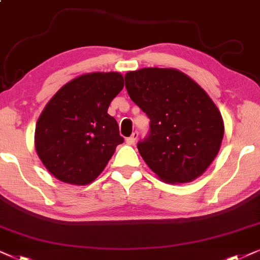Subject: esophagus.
Returning a JSON list of instances; mask_svg holds the SVG:
<instances>
[{
	"label": "esophagus",
	"instance_id": "esophagus-1",
	"mask_svg": "<svg viewBox=\"0 0 260 260\" xmlns=\"http://www.w3.org/2000/svg\"><path fill=\"white\" fill-rule=\"evenodd\" d=\"M137 139H138V132H134V133L132 134V136L127 138L126 143L128 144V145H133V144L137 141Z\"/></svg>",
	"mask_w": 260,
	"mask_h": 260
}]
</instances>
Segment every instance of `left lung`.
<instances>
[{
	"mask_svg": "<svg viewBox=\"0 0 260 260\" xmlns=\"http://www.w3.org/2000/svg\"><path fill=\"white\" fill-rule=\"evenodd\" d=\"M131 100L150 119L140 156L163 181L190 182L217 156L224 133L221 113L182 72L143 68L124 75Z\"/></svg>",
	"mask_w": 260,
	"mask_h": 260,
	"instance_id": "1",
	"label": "left lung"
}]
</instances>
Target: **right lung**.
I'll return each instance as SVG.
<instances>
[{
    "label": "right lung",
    "mask_w": 260,
    "mask_h": 260,
    "mask_svg": "<svg viewBox=\"0 0 260 260\" xmlns=\"http://www.w3.org/2000/svg\"><path fill=\"white\" fill-rule=\"evenodd\" d=\"M119 73H91L73 79L49 101L37 121L38 157L60 181L87 185L103 172L117 145L119 124L108 114L123 88Z\"/></svg>",
    "instance_id": "add662e5"
}]
</instances>
